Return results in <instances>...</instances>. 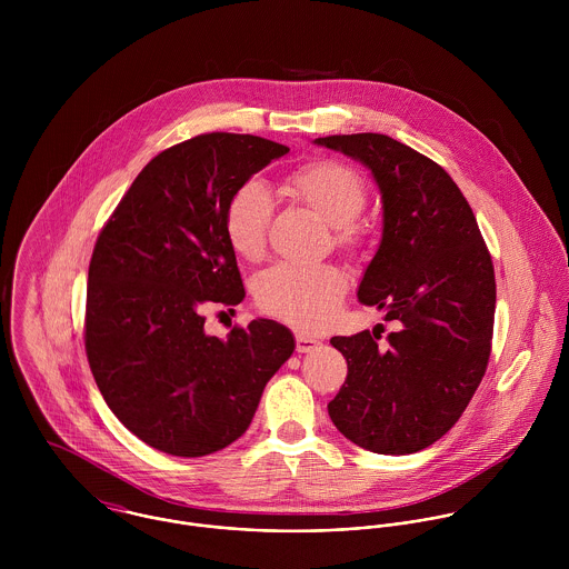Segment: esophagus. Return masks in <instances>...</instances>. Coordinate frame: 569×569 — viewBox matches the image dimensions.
Listing matches in <instances>:
<instances>
[{"mask_svg":"<svg viewBox=\"0 0 569 569\" xmlns=\"http://www.w3.org/2000/svg\"><path fill=\"white\" fill-rule=\"evenodd\" d=\"M318 346H320V339L309 337V335H305V332H298V335H296V350H298V352H313Z\"/></svg>","mask_w":569,"mask_h":569,"instance_id":"34e87169","label":"esophagus"}]
</instances>
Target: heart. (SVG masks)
I'll use <instances>...</instances> for the list:
<instances>
[{"mask_svg":"<svg viewBox=\"0 0 569 569\" xmlns=\"http://www.w3.org/2000/svg\"><path fill=\"white\" fill-rule=\"evenodd\" d=\"M284 190L330 226L332 243L348 253L363 244L357 217L366 208L368 186L363 177L335 160H320L293 170ZM271 221V194L258 181H244L228 199L223 234L230 249L244 260H258L267 247ZM348 293V278L332 264L278 262L253 282L258 307L287 325L316 330L330 325Z\"/></svg>","mask_w":569,"mask_h":569,"instance_id":"obj_1","label":"heart"}]
</instances>
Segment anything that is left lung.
Wrapping results in <instances>:
<instances>
[{
    "mask_svg": "<svg viewBox=\"0 0 569 569\" xmlns=\"http://www.w3.org/2000/svg\"><path fill=\"white\" fill-rule=\"evenodd\" d=\"M372 170L383 237L359 300L397 330L332 337L348 375L328 403L335 427L386 456L442 438L473 399L490 357L495 271L476 214L449 172L381 133L318 138Z\"/></svg>",
    "mask_w": 569,
    "mask_h": 569,
    "instance_id": "left-lung-1",
    "label": "left lung"
}]
</instances>
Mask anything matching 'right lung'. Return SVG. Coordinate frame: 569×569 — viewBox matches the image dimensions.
Listing matches in <instances>:
<instances>
[{
  "mask_svg": "<svg viewBox=\"0 0 569 569\" xmlns=\"http://www.w3.org/2000/svg\"><path fill=\"white\" fill-rule=\"evenodd\" d=\"M284 144L203 133L156 156L98 234L89 262L84 350L96 386L140 440L179 458L214 453L249 427L267 381L291 357L287 326L253 320L228 337L206 311L241 305L223 234L232 192Z\"/></svg>",
  "mask_w": 569,
  "mask_h": 569,
  "instance_id": "1",
  "label": "right lung"
}]
</instances>
